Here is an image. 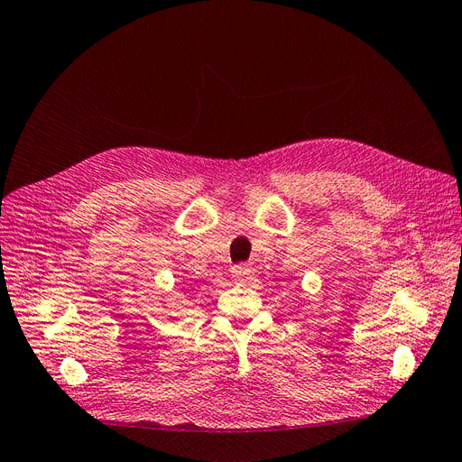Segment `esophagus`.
Here are the masks:
<instances>
[{
	"label": "esophagus",
	"instance_id": "34e87169",
	"mask_svg": "<svg viewBox=\"0 0 462 462\" xmlns=\"http://www.w3.org/2000/svg\"><path fill=\"white\" fill-rule=\"evenodd\" d=\"M231 273H233V279H235L236 282H246V281L250 279L252 269H250L248 265H245V263H238V265H235V267L231 269Z\"/></svg>",
	"mask_w": 462,
	"mask_h": 462
}]
</instances>
